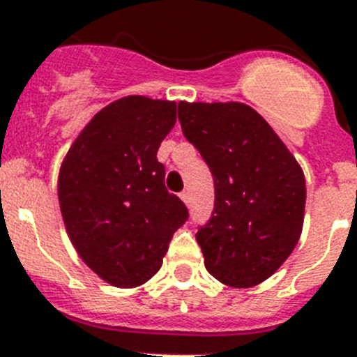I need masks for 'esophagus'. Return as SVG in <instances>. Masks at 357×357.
Wrapping results in <instances>:
<instances>
[{
	"mask_svg": "<svg viewBox=\"0 0 357 357\" xmlns=\"http://www.w3.org/2000/svg\"><path fill=\"white\" fill-rule=\"evenodd\" d=\"M179 197H181V199H183V203H185V204H190V203H192L190 192H188V190H183L181 194H179Z\"/></svg>",
	"mask_w": 357,
	"mask_h": 357,
	"instance_id": "esophagus-1",
	"label": "esophagus"
}]
</instances>
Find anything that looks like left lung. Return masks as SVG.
<instances>
[{"instance_id":"1","label":"left lung","mask_w":357,"mask_h":357,"mask_svg":"<svg viewBox=\"0 0 357 357\" xmlns=\"http://www.w3.org/2000/svg\"><path fill=\"white\" fill-rule=\"evenodd\" d=\"M178 119L215 187L212 217L196 234L204 268L226 286H257L298 243L305 210L302 169L250 105L179 102Z\"/></svg>"}]
</instances>
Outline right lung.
Returning <instances> with one entry per match:
<instances>
[{"label":"right lung","mask_w":357,"mask_h":357,"mask_svg":"<svg viewBox=\"0 0 357 357\" xmlns=\"http://www.w3.org/2000/svg\"><path fill=\"white\" fill-rule=\"evenodd\" d=\"M176 123V102L147 97L105 105L71 145L59 174V203L77 253L102 280L142 286L163 264L188 219L165 187L156 158Z\"/></svg>","instance_id":"right-lung-1"}]
</instances>
